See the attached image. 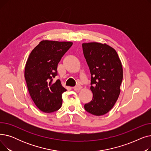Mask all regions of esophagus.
<instances>
[{
  "instance_id": "esophagus-1",
  "label": "esophagus",
  "mask_w": 151,
  "mask_h": 151,
  "mask_svg": "<svg viewBox=\"0 0 151 151\" xmlns=\"http://www.w3.org/2000/svg\"><path fill=\"white\" fill-rule=\"evenodd\" d=\"M81 89H82V87L81 86H79V85H78L76 87H75V88H73V89L76 91H79L80 90H81Z\"/></svg>"
}]
</instances>
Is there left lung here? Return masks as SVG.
I'll use <instances>...</instances> for the list:
<instances>
[{
    "mask_svg": "<svg viewBox=\"0 0 151 151\" xmlns=\"http://www.w3.org/2000/svg\"><path fill=\"white\" fill-rule=\"evenodd\" d=\"M84 58L91 75L92 101L84 109L95 116L108 113L121 92L123 69L121 60L112 47L97 42L83 43Z\"/></svg>",
    "mask_w": 151,
    "mask_h": 151,
    "instance_id": "8db88e82",
    "label": "left lung"
}]
</instances>
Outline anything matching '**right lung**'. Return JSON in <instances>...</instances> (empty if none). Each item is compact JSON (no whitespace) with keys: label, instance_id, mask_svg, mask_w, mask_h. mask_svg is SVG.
Returning <instances> with one entry per match:
<instances>
[{"label":"right lung","instance_id":"right-lung-1","mask_svg":"<svg viewBox=\"0 0 151 151\" xmlns=\"http://www.w3.org/2000/svg\"><path fill=\"white\" fill-rule=\"evenodd\" d=\"M73 45L70 42L43 40L32 51L27 60L24 77L30 96L37 107L45 113L60 108L62 94L67 90L58 80V65Z\"/></svg>","mask_w":151,"mask_h":151}]
</instances>
